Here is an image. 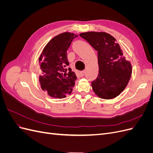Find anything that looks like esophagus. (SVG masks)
<instances>
[{"label":"esophagus","instance_id":"1","mask_svg":"<svg viewBox=\"0 0 153 153\" xmlns=\"http://www.w3.org/2000/svg\"><path fill=\"white\" fill-rule=\"evenodd\" d=\"M84 74H85V71H83L82 72H80L79 74H78V75H79V76H80V77H82L84 75Z\"/></svg>","mask_w":153,"mask_h":153}]
</instances>
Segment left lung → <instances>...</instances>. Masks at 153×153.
Wrapping results in <instances>:
<instances>
[{
    "label": "left lung",
    "instance_id": "1",
    "mask_svg": "<svg viewBox=\"0 0 153 153\" xmlns=\"http://www.w3.org/2000/svg\"><path fill=\"white\" fill-rule=\"evenodd\" d=\"M97 52L98 76L91 85L100 98L110 100L119 96L126 88L132 73V66L124 56L117 41L104 32L80 34Z\"/></svg>",
    "mask_w": 153,
    "mask_h": 153
}]
</instances>
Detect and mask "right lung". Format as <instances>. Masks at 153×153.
Listing matches in <instances>:
<instances>
[{
  "label": "right lung",
  "instance_id": "right-lung-1",
  "mask_svg": "<svg viewBox=\"0 0 153 153\" xmlns=\"http://www.w3.org/2000/svg\"><path fill=\"white\" fill-rule=\"evenodd\" d=\"M78 35L65 32L55 36L43 48L39 57L42 75L39 81L43 91L55 98H64L70 94L75 84L76 76L67 68L69 62L67 50Z\"/></svg>",
  "mask_w": 153,
  "mask_h": 153
}]
</instances>
